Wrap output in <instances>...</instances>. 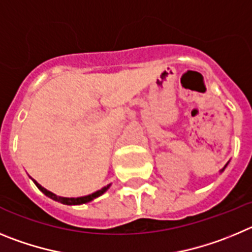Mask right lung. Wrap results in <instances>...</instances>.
Wrapping results in <instances>:
<instances>
[{
  "mask_svg": "<svg viewBox=\"0 0 252 252\" xmlns=\"http://www.w3.org/2000/svg\"><path fill=\"white\" fill-rule=\"evenodd\" d=\"M35 182V185L37 186V188L40 189V191L42 192V193L46 194L47 197H50V198L55 199V201H58V202H61L64 203V205H81V203H87V202H90V201H93L94 198H96V197L101 196V194L104 193V192L109 188V185L105 186V187H103L101 189H99V191L94 192V193L89 194V196H84V197H78V198H69V197H60V196H56V194H54L53 192L47 191L46 188H44L42 186L38 185L36 181H33Z\"/></svg>",
  "mask_w": 252,
  "mask_h": 252,
  "instance_id": "right-lung-1",
  "label": "right lung"
}]
</instances>
